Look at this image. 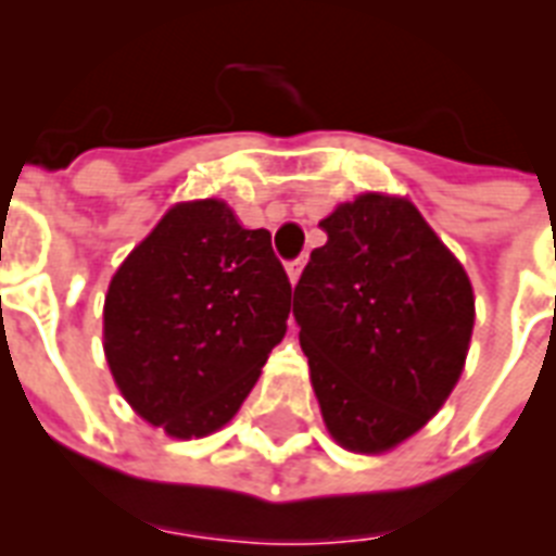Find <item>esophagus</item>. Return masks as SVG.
<instances>
[{
	"label": "esophagus",
	"mask_w": 556,
	"mask_h": 556,
	"mask_svg": "<svg viewBox=\"0 0 556 556\" xmlns=\"http://www.w3.org/2000/svg\"><path fill=\"white\" fill-rule=\"evenodd\" d=\"M303 267H306V255H301V258H295V261H289V264H287V275H289V281H292V283H298V278H301Z\"/></svg>",
	"instance_id": "obj_1"
}]
</instances>
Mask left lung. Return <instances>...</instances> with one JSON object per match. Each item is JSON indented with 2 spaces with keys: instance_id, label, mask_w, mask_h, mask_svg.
<instances>
[{
  "instance_id": "8db88e82",
  "label": "left lung",
  "mask_w": 556,
  "mask_h": 556,
  "mask_svg": "<svg viewBox=\"0 0 556 556\" xmlns=\"http://www.w3.org/2000/svg\"><path fill=\"white\" fill-rule=\"evenodd\" d=\"M292 315L329 433L386 453L439 414L476 324L467 273L414 202L363 193L320 222Z\"/></svg>"
}]
</instances>
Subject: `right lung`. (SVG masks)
<instances>
[{
	"label": "right lung",
	"mask_w": 556,
	"mask_h": 556,
	"mask_svg": "<svg viewBox=\"0 0 556 556\" xmlns=\"http://www.w3.org/2000/svg\"><path fill=\"white\" fill-rule=\"evenodd\" d=\"M289 303L269 230L241 227L222 199L179 202L109 283V371L149 425L174 439L211 435L287 334Z\"/></svg>",
	"instance_id": "add662e5"
}]
</instances>
